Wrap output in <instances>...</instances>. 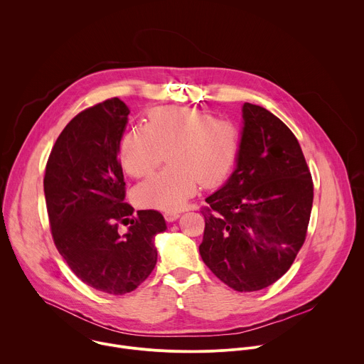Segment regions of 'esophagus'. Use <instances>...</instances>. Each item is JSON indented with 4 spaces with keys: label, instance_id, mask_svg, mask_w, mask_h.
I'll list each match as a JSON object with an SVG mask.
<instances>
[{
    "label": "esophagus",
    "instance_id": "1",
    "mask_svg": "<svg viewBox=\"0 0 364 364\" xmlns=\"http://www.w3.org/2000/svg\"><path fill=\"white\" fill-rule=\"evenodd\" d=\"M164 218H166L167 222H174V220H177L180 218V215L177 212H166Z\"/></svg>",
    "mask_w": 364,
    "mask_h": 364
}]
</instances>
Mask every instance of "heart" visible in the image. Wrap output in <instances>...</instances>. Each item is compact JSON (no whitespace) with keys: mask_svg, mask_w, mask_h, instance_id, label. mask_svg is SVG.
Masks as SVG:
<instances>
[{"mask_svg":"<svg viewBox=\"0 0 364 364\" xmlns=\"http://www.w3.org/2000/svg\"><path fill=\"white\" fill-rule=\"evenodd\" d=\"M240 149V131L226 119L200 109L160 108L146 128L125 134L119 146L122 168L132 177L149 176L167 154L168 167L135 188L139 205L178 210L203 187L222 184Z\"/></svg>","mask_w":364,"mask_h":364,"instance_id":"obj_1","label":"heart"}]
</instances>
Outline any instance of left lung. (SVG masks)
<instances>
[{
    "label": "left lung",
    "mask_w": 364,
    "mask_h": 364,
    "mask_svg": "<svg viewBox=\"0 0 364 364\" xmlns=\"http://www.w3.org/2000/svg\"><path fill=\"white\" fill-rule=\"evenodd\" d=\"M237 166L205 198L203 262L239 292L264 289L302 247L314 184L292 131L262 107L245 103Z\"/></svg>",
    "instance_id": "8db88e82"
}]
</instances>
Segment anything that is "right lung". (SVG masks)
I'll return each instance as SVG.
<instances>
[{"label":"right lung","mask_w":364,"mask_h":364,"mask_svg":"<svg viewBox=\"0 0 364 364\" xmlns=\"http://www.w3.org/2000/svg\"><path fill=\"white\" fill-rule=\"evenodd\" d=\"M129 109L118 97L77 114L46 164L44 196L55 245L73 274L109 295L138 288L157 264L154 237L167 229L157 210L124 201L118 151ZM129 225L127 234L119 228Z\"/></svg>","instance_id":"obj_1"}]
</instances>
